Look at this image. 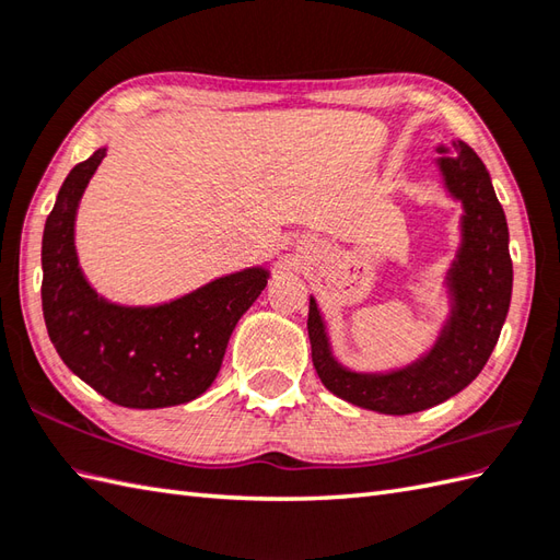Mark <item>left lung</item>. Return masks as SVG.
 <instances>
[{"label": "left lung", "mask_w": 560, "mask_h": 560, "mask_svg": "<svg viewBox=\"0 0 560 560\" xmlns=\"http://www.w3.org/2000/svg\"><path fill=\"white\" fill-rule=\"evenodd\" d=\"M450 195L462 201V247L450 269L452 315L435 347L423 359L392 373H353L329 351L323 315L311 299L307 335L313 365L323 385L355 407L377 413H416L431 409L467 387L489 361L505 323L513 293V259L508 223L489 171L471 147L452 141L438 149Z\"/></svg>", "instance_id": "1"}]
</instances>
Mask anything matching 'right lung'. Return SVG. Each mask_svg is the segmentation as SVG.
<instances>
[{"instance_id":"right-lung-1","label":"right lung","mask_w":560,"mask_h":560,"mask_svg":"<svg viewBox=\"0 0 560 560\" xmlns=\"http://www.w3.org/2000/svg\"><path fill=\"white\" fill-rule=\"evenodd\" d=\"M105 149L74 165L43 233V315L59 359L83 383L127 409H161L197 399L219 375L225 347L269 271L221 277L156 307L108 303L83 279L74 247L79 199Z\"/></svg>"}]
</instances>
